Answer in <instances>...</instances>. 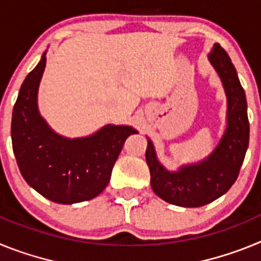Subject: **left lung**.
I'll use <instances>...</instances> for the list:
<instances>
[{
  "label": "left lung",
  "mask_w": 261,
  "mask_h": 261,
  "mask_svg": "<svg viewBox=\"0 0 261 261\" xmlns=\"http://www.w3.org/2000/svg\"><path fill=\"white\" fill-rule=\"evenodd\" d=\"M209 60L218 71L227 95V129L216 150L199 165L168 172L156 161L150 140L147 141L146 163L151 188L165 201L186 208L209 204L231 188L250 141L247 102L231 60L218 43L213 45Z\"/></svg>",
  "instance_id": "1"
}]
</instances>
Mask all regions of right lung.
Masks as SVG:
<instances>
[{
  "instance_id": "obj_1",
  "label": "right lung",
  "mask_w": 261,
  "mask_h": 261,
  "mask_svg": "<svg viewBox=\"0 0 261 261\" xmlns=\"http://www.w3.org/2000/svg\"><path fill=\"white\" fill-rule=\"evenodd\" d=\"M45 53L23 81L14 105L11 142L24 180L59 204L91 200L107 187L124 142L137 133L130 126L107 125L86 138L68 140L41 119L36 95Z\"/></svg>"
}]
</instances>
